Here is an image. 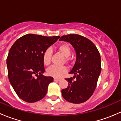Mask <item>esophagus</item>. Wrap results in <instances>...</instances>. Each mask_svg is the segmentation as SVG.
<instances>
[{"mask_svg": "<svg viewBox=\"0 0 121 121\" xmlns=\"http://www.w3.org/2000/svg\"><path fill=\"white\" fill-rule=\"evenodd\" d=\"M60 78H54V81H60Z\"/></svg>", "mask_w": 121, "mask_h": 121, "instance_id": "obj_1", "label": "esophagus"}]
</instances>
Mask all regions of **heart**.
Segmentation results:
<instances>
[{
	"label": "heart",
	"instance_id": "1",
	"mask_svg": "<svg viewBox=\"0 0 121 121\" xmlns=\"http://www.w3.org/2000/svg\"><path fill=\"white\" fill-rule=\"evenodd\" d=\"M58 50L60 52L65 58H67L71 55V48L67 44H61L57 47ZM52 56V51L50 48H47L43 55V62L45 65H48L50 64L51 58ZM66 61H68V60L66 58ZM67 71L65 67H58L56 65H53L48 68L47 73L48 75L54 77L59 78L65 73Z\"/></svg>",
	"mask_w": 121,
	"mask_h": 121
}]
</instances>
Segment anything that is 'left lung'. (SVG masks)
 <instances>
[{
  "label": "left lung",
  "instance_id": "obj_1",
  "mask_svg": "<svg viewBox=\"0 0 121 121\" xmlns=\"http://www.w3.org/2000/svg\"><path fill=\"white\" fill-rule=\"evenodd\" d=\"M59 40L69 42L76 53L75 64L69 73L74 75L65 79L68 85L61 90L62 96L71 103H82L92 96L97 86L101 71L100 54L92 41L80 35H68Z\"/></svg>",
  "mask_w": 121,
  "mask_h": 121
}]
</instances>
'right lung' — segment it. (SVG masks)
Wrapping results in <instances>:
<instances>
[{"mask_svg": "<svg viewBox=\"0 0 121 121\" xmlns=\"http://www.w3.org/2000/svg\"><path fill=\"white\" fill-rule=\"evenodd\" d=\"M60 37L27 34L17 39L10 49L6 60L9 80L23 101L32 103L46 96L53 78L43 75V55Z\"/></svg>", "mask_w": 121, "mask_h": 121, "instance_id": "add662e5", "label": "right lung"}]
</instances>
